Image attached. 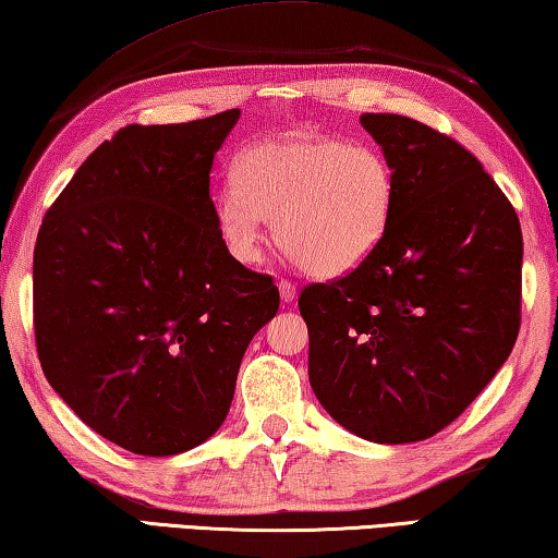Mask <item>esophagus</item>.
<instances>
[{
    "mask_svg": "<svg viewBox=\"0 0 558 558\" xmlns=\"http://www.w3.org/2000/svg\"><path fill=\"white\" fill-rule=\"evenodd\" d=\"M278 288H280L282 303H293V301H295V286H293V282H290V280H280Z\"/></svg>",
    "mask_w": 558,
    "mask_h": 558,
    "instance_id": "34e87169",
    "label": "esophagus"
}]
</instances>
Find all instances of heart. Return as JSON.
<instances>
[{
    "label": "heart",
    "mask_w": 558,
    "mask_h": 558,
    "mask_svg": "<svg viewBox=\"0 0 558 558\" xmlns=\"http://www.w3.org/2000/svg\"><path fill=\"white\" fill-rule=\"evenodd\" d=\"M235 178L215 193L213 215L243 265L260 260L268 220H276L278 243L298 268L340 278L378 251L393 215V168L373 145L270 137L238 157Z\"/></svg>",
    "instance_id": "heart-1"
}]
</instances>
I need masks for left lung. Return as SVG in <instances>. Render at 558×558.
Segmentation results:
<instances>
[{
    "instance_id": "obj_1",
    "label": "left lung",
    "mask_w": 558,
    "mask_h": 558,
    "mask_svg": "<svg viewBox=\"0 0 558 558\" xmlns=\"http://www.w3.org/2000/svg\"><path fill=\"white\" fill-rule=\"evenodd\" d=\"M396 178L378 251L301 293L307 378L340 426L413 444L469 409L521 323V226L456 140L401 114H363Z\"/></svg>"
}]
</instances>
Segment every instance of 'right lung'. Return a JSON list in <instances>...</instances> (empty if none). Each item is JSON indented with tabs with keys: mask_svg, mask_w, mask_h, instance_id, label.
<instances>
[{
	"mask_svg": "<svg viewBox=\"0 0 558 558\" xmlns=\"http://www.w3.org/2000/svg\"><path fill=\"white\" fill-rule=\"evenodd\" d=\"M240 110L128 124L74 172L35 247L41 371L99 436L140 456L205 444L240 361L276 318L270 276L230 255L210 170Z\"/></svg>",
	"mask_w": 558,
	"mask_h": 558,
	"instance_id": "right-lung-1",
	"label": "right lung"
}]
</instances>
